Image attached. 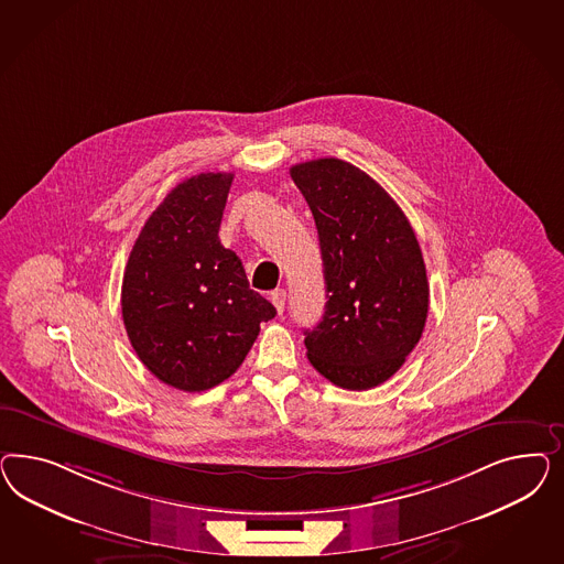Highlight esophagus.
Returning <instances> with one entry per match:
<instances>
[{
	"label": "esophagus",
	"instance_id": "34e87169",
	"mask_svg": "<svg viewBox=\"0 0 564 564\" xmlns=\"http://www.w3.org/2000/svg\"><path fill=\"white\" fill-rule=\"evenodd\" d=\"M271 302H273V306L276 307V312L281 314L283 307H285V290L271 291Z\"/></svg>",
	"mask_w": 564,
	"mask_h": 564
}]
</instances>
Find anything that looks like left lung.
I'll use <instances>...</instances> for the list:
<instances>
[{
	"instance_id": "8db88e82",
	"label": "left lung",
	"mask_w": 564,
	"mask_h": 564,
	"mask_svg": "<svg viewBox=\"0 0 564 564\" xmlns=\"http://www.w3.org/2000/svg\"><path fill=\"white\" fill-rule=\"evenodd\" d=\"M314 215L325 264V316L306 335L310 364L366 391L405 364L426 326V264L405 213L356 165L328 156L291 167Z\"/></svg>"
}]
</instances>
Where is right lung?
<instances>
[{"label": "right lung", "mask_w": 564, "mask_h": 564, "mask_svg": "<svg viewBox=\"0 0 564 564\" xmlns=\"http://www.w3.org/2000/svg\"><path fill=\"white\" fill-rule=\"evenodd\" d=\"M234 173L177 184L144 223L121 283V316L140 361L173 389L227 380L276 310L250 290L219 225Z\"/></svg>", "instance_id": "right-lung-1"}]
</instances>
